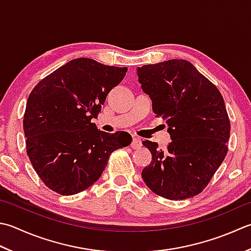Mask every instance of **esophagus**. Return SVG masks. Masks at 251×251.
<instances>
[{"mask_svg":"<svg viewBox=\"0 0 251 251\" xmlns=\"http://www.w3.org/2000/svg\"><path fill=\"white\" fill-rule=\"evenodd\" d=\"M130 146H131L132 149H139V148H141V146H142L141 139L138 138V137H134V138H132V141H131Z\"/></svg>","mask_w":251,"mask_h":251,"instance_id":"esophagus-1","label":"esophagus"}]
</instances>
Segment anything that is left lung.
<instances>
[{"label":"left lung","mask_w":251,"mask_h":251,"mask_svg":"<svg viewBox=\"0 0 251 251\" xmlns=\"http://www.w3.org/2000/svg\"><path fill=\"white\" fill-rule=\"evenodd\" d=\"M152 111L168 124L171 142L142 145L152 160L142 179L161 197L183 200L200 194L227 153L230 124L218 88L185 60H169L137 68Z\"/></svg>","instance_id":"1"}]
</instances>
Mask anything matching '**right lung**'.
<instances>
[{"instance_id":"right-lung-1","label":"right lung","mask_w":251,"mask_h":251,"mask_svg":"<svg viewBox=\"0 0 251 251\" xmlns=\"http://www.w3.org/2000/svg\"><path fill=\"white\" fill-rule=\"evenodd\" d=\"M126 72L127 67L75 58L29 95L24 115L27 154L39 177L55 193L71 196L90 187L112 152L129 146L128 132L109 134L91 123Z\"/></svg>"}]
</instances>
